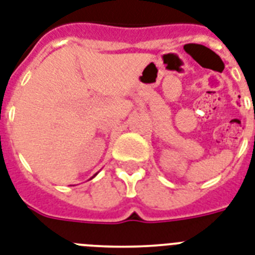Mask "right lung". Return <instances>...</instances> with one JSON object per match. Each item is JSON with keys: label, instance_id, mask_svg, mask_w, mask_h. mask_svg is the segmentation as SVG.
<instances>
[{"label": "right lung", "instance_id": "obj_1", "mask_svg": "<svg viewBox=\"0 0 255 255\" xmlns=\"http://www.w3.org/2000/svg\"><path fill=\"white\" fill-rule=\"evenodd\" d=\"M96 174H98V173H96ZM96 174H95V176H96ZM95 176H94V177H95Z\"/></svg>", "mask_w": 255, "mask_h": 255}]
</instances>
